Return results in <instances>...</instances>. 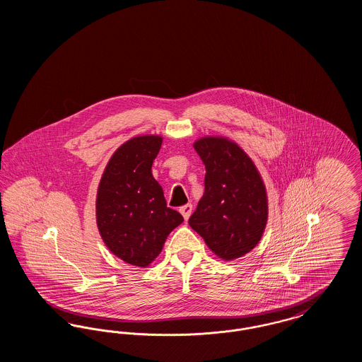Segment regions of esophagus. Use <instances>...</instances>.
<instances>
[{
  "label": "esophagus",
  "instance_id": "34e87169",
  "mask_svg": "<svg viewBox=\"0 0 362 362\" xmlns=\"http://www.w3.org/2000/svg\"><path fill=\"white\" fill-rule=\"evenodd\" d=\"M179 211H180V214L183 216V218L187 221L189 218V216H191V213H192V205L187 204V205L180 207Z\"/></svg>",
  "mask_w": 362,
  "mask_h": 362
}]
</instances>
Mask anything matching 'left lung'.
I'll return each mask as SVG.
<instances>
[{"instance_id":"left-lung-1","label":"left lung","mask_w":362,"mask_h":362,"mask_svg":"<svg viewBox=\"0 0 362 362\" xmlns=\"http://www.w3.org/2000/svg\"><path fill=\"white\" fill-rule=\"evenodd\" d=\"M205 164V192L189 224L224 260L258 244L267 223V197L252 160L232 141L205 137L194 144Z\"/></svg>"}]
</instances>
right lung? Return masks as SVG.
<instances>
[{"label": "right lung", "instance_id": "add662e5", "mask_svg": "<svg viewBox=\"0 0 362 362\" xmlns=\"http://www.w3.org/2000/svg\"><path fill=\"white\" fill-rule=\"evenodd\" d=\"M163 138H132L110 158L98 189L96 221L108 250L138 267H146L161 252L180 213L167 206L152 175Z\"/></svg>", "mask_w": 362, "mask_h": 362}]
</instances>
